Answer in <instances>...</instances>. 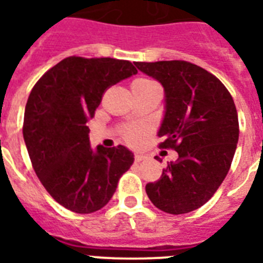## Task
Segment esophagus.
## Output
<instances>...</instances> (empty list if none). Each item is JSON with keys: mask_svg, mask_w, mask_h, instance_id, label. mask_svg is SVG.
<instances>
[{"mask_svg": "<svg viewBox=\"0 0 263 263\" xmlns=\"http://www.w3.org/2000/svg\"><path fill=\"white\" fill-rule=\"evenodd\" d=\"M144 160H146V156H142V154H136L135 156V162H142Z\"/></svg>", "mask_w": 263, "mask_h": 263, "instance_id": "obj_1", "label": "esophagus"}]
</instances>
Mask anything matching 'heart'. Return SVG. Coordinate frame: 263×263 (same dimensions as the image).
I'll return each instance as SVG.
<instances>
[{
  "mask_svg": "<svg viewBox=\"0 0 263 263\" xmlns=\"http://www.w3.org/2000/svg\"><path fill=\"white\" fill-rule=\"evenodd\" d=\"M153 80L150 79H136L132 84H144L150 83ZM146 132V127H128L124 129L123 138L125 142H128L129 144H136L140 140V138L143 136V134Z\"/></svg>",
  "mask_w": 263,
  "mask_h": 263,
  "instance_id": "heart-1",
  "label": "heart"
}]
</instances>
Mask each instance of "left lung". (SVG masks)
Returning <instances> with one entry per match:
<instances>
[{
  "mask_svg": "<svg viewBox=\"0 0 263 263\" xmlns=\"http://www.w3.org/2000/svg\"><path fill=\"white\" fill-rule=\"evenodd\" d=\"M136 67L164 86L166 111L158 147L179 153L160 180L146 185L147 196L169 214L194 212L218 190L236 152L239 120L232 95L213 73L188 61Z\"/></svg>",
  "mask_w": 263,
  "mask_h": 263,
  "instance_id": "obj_1",
  "label": "left lung"
}]
</instances>
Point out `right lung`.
Here are the masks:
<instances>
[{
    "label": "right lung",
    "mask_w": 263,
    "mask_h": 263,
    "mask_svg": "<svg viewBox=\"0 0 263 263\" xmlns=\"http://www.w3.org/2000/svg\"><path fill=\"white\" fill-rule=\"evenodd\" d=\"M135 73L125 60L71 55L45 72L31 90L23 123L27 152L43 187L71 212L102 209L134 164V154L124 146L92 152L86 123L103 92Z\"/></svg>",
    "instance_id": "obj_1"
}]
</instances>
